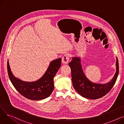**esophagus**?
<instances>
[{
  "instance_id": "34e87169",
  "label": "esophagus",
  "mask_w": 124,
  "mask_h": 124,
  "mask_svg": "<svg viewBox=\"0 0 124 124\" xmlns=\"http://www.w3.org/2000/svg\"><path fill=\"white\" fill-rule=\"evenodd\" d=\"M69 60V58L67 55H64L62 58V62L63 64L68 63Z\"/></svg>"
}]
</instances>
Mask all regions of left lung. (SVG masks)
<instances>
[{"mask_svg": "<svg viewBox=\"0 0 124 124\" xmlns=\"http://www.w3.org/2000/svg\"><path fill=\"white\" fill-rule=\"evenodd\" d=\"M116 72L113 79L106 84L93 83L84 74L79 57H72L69 63L71 68L73 86L76 92L85 98L95 100L107 94L114 85L119 74V62L116 58Z\"/></svg>", "mask_w": 124, "mask_h": 124, "instance_id": "obj_1", "label": "left lung"}]
</instances>
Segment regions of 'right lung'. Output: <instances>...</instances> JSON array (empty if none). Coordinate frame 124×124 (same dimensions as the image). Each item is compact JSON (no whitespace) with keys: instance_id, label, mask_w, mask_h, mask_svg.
I'll list each match as a JSON object with an SVG mask.
<instances>
[{"instance_id":"1","label":"right lung","mask_w":124,"mask_h":124,"mask_svg":"<svg viewBox=\"0 0 124 124\" xmlns=\"http://www.w3.org/2000/svg\"><path fill=\"white\" fill-rule=\"evenodd\" d=\"M61 64V58L52 61L44 75L37 81H23L16 78L12 73L8 61V76L12 85L25 98L33 101H39L49 97L53 91V79Z\"/></svg>"}]
</instances>
